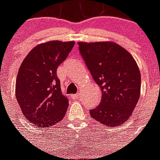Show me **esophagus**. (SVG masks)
Masks as SVG:
<instances>
[{
    "label": "esophagus",
    "mask_w": 160,
    "mask_h": 160,
    "mask_svg": "<svg viewBox=\"0 0 160 160\" xmlns=\"http://www.w3.org/2000/svg\"><path fill=\"white\" fill-rule=\"evenodd\" d=\"M79 97H80V94H73V95L71 96V98H73V99H74V100H77V99H78L79 98Z\"/></svg>",
    "instance_id": "obj_1"
}]
</instances>
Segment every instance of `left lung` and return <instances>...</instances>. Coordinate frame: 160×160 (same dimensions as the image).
<instances>
[{"label":"left lung","mask_w":160,"mask_h":160,"mask_svg":"<svg viewBox=\"0 0 160 160\" xmlns=\"http://www.w3.org/2000/svg\"><path fill=\"white\" fill-rule=\"evenodd\" d=\"M79 50L102 90L100 104L90 116L108 127L120 126L131 117L141 90V75L132 55L111 42H78Z\"/></svg>","instance_id":"1"}]
</instances>
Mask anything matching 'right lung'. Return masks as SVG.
<instances>
[{
    "instance_id": "right-lung-1",
    "label": "right lung",
    "mask_w": 160,
    "mask_h": 160,
    "mask_svg": "<svg viewBox=\"0 0 160 160\" xmlns=\"http://www.w3.org/2000/svg\"><path fill=\"white\" fill-rule=\"evenodd\" d=\"M74 43L50 41L39 44L20 66L16 80L17 100L25 118L36 127L49 128L64 118L69 100L62 94L57 69Z\"/></svg>"
}]
</instances>
